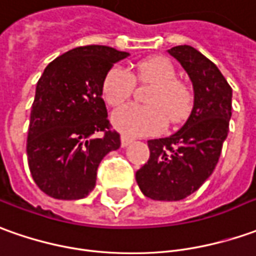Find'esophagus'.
I'll use <instances>...</instances> for the list:
<instances>
[{
    "label": "esophagus",
    "mask_w": 256,
    "mask_h": 256,
    "mask_svg": "<svg viewBox=\"0 0 256 256\" xmlns=\"http://www.w3.org/2000/svg\"><path fill=\"white\" fill-rule=\"evenodd\" d=\"M132 142V138H130V136H126V135H121V145L122 146H128Z\"/></svg>",
    "instance_id": "1"
}]
</instances>
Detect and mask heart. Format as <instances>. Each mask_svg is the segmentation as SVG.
I'll return each instance as SVG.
<instances>
[{"label":"heart","instance_id":"heart-1","mask_svg":"<svg viewBox=\"0 0 256 256\" xmlns=\"http://www.w3.org/2000/svg\"><path fill=\"white\" fill-rule=\"evenodd\" d=\"M135 82L150 84L145 102L148 106H126L112 116V125L131 136L159 132L166 124H182L194 106V96L188 84L178 80V72L166 58H149L136 63L130 74L125 68L114 66L102 80V98L111 107H121L134 92Z\"/></svg>","mask_w":256,"mask_h":256}]
</instances>
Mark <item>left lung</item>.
Listing matches in <instances>:
<instances>
[{
    "instance_id": "left-lung-1",
    "label": "left lung",
    "mask_w": 256,
    "mask_h": 256,
    "mask_svg": "<svg viewBox=\"0 0 256 256\" xmlns=\"http://www.w3.org/2000/svg\"><path fill=\"white\" fill-rule=\"evenodd\" d=\"M168 52L188 72L194 106L176 134L148 140L150 155L135 178L149 198L178 202L194 193L220 159L228 135L232 90L218 68L194 48L180 44Z\"/></svg>"
}]
</instances>
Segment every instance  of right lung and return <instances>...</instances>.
Listing matches in <instances>:
<instances>
[{"instance_id":"add662e5","label":"right lung","mask_w":256,"mask_h":256,"mask_svg":"<svg viewBox=\"0 0 256 256\" xmlns=\"http://www.w3.org/2000/svg\"><path fill=\"white\" fill-rule=\"evenodd\" d=\"M130 53L110 46H80L50 62L36 84L26 155L44 193L78 200L96 186L102 158L121 146L111 130L101 86L114 63Z\"/></svg>"}]
</instances>
